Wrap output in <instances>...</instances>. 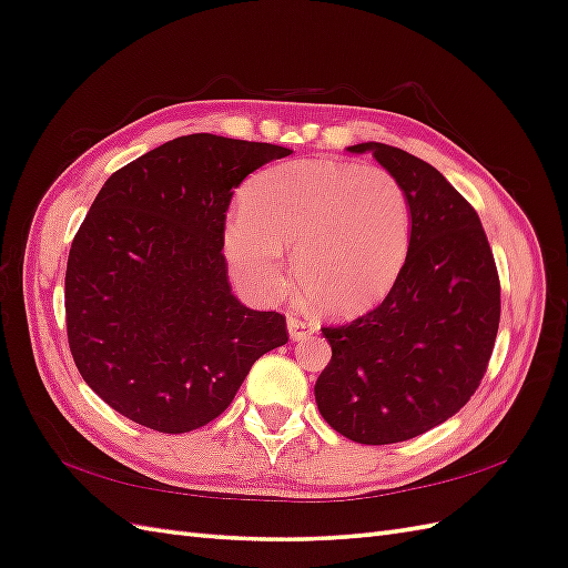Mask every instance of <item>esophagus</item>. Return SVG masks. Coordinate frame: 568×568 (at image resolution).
Segmentation results:
<instances>
[{"label":"esophagus","instance_id":"1","mask_svg":"<svg viewBox=\"0 0 568 568\" xmlns=\"http://www.w3.org/2000/svg\"><path fill=\"white\" fill-rule=\"evenodd\" d=\"M286 326H288V336L294 338V341L307 338V336H311V334L315 332V326H313L311 322H305L303 317H298V315H294V313L288 315V320H286Z\"/></svg>","mask_w":568,"mask_h":568}]
</instances>
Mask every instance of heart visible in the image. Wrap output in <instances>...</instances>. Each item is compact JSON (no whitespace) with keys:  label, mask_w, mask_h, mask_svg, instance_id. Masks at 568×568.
I'll return each instance as SVG.
<instances>
[{"label":"heart","mask_w":568,"mask_h":568,"mask_svg":"<svg viewBox=\"0 0 568 568\" xmlns=\"http://www.w3.org/2000/svg\"><path fill=\"white\" fill-rule=\"evenodd\" d=\"M412 211L403 182L382 165L296 161L274 165L244 192L225 225V255L253 296L282 298L296 246L303 288L332 315L367 313L407 261Z\"/></svg>","instance_id":"b5f03b06"}]
</instances>
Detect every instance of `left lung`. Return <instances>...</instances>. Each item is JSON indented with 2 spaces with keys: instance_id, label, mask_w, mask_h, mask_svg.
Listing matches in <instances>:
<instances>
[{
  "instance_id": "left-lung-1",
  "label": "left lung",
  "mask_w": 568,
  "mask_h": 568,
  "mask_svg": "<svg viewBox=\"0 0 568 568\" xmlns=\"http://www.w3.org/2000/svg\"><path fill=\"white\" fill-rule=\"evenodd\" d=\"M405 186L407 261L388 296L346 324L322 326L332 359L315 384L320 415L355 443L426 434L469 403L500 326V277L474 205L434 165L379 142L348 146Z\"/></svg>"
}]
</instances>
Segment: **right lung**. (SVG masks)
I'll use <instances>...</instances> for the list:
<instances>
[{"label":"right lung","mask_w":568,"mask_h":568,"mask_svg":"<svg viewBox=\"0 0 568 568\" xmlns=\"http://www.w3.org/2000/svg\"><path fill=\"white\" fill-rule=\"evenodd\" d=\"M288 153L199 132L101 186L68 253L65 329L82 379L123 417L194 432L230 407L257 357L288 341L282 313L236 301L222 253L234 189Z\"/></svg>","instance_id":"right-lung-1"}]
</instances>
